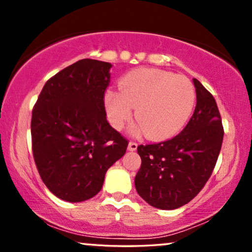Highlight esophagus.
Listing matches in <instances>:
<instances>
[{
	"label": "esophagus",
	"instance_id": "obj_1",
	"mask_svg": "<svg viewBox=\"0 0 252 252\" xmlns=\"http://www.w3.org/2000/svg\"><path fill=\"white\" fill-rule=\"evenodd\" d=\"M128 149L130 150V152H135V150L137 149V143L132 142V141H130L129 144H128Z\"/></svg>",
	"mask_w": 252,
	"mask_h": 252
}]
</instances>
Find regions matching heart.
Listing matches in <instances>:
<instances>
[{
	"label": "heart",
	"mask_w": 252,
	"mask_h": 252,
	"mask_svg": "<svg viewBox=\"0 0 252 252\" xmlns=\"http://www.w3.org/2000/svg\"><path fill=\"white\" fill-rule=\"evenodd\" d=\"M110 123L122 129L135 108L137 131L164 140L184 128L195 104V89L189 78L158 68H136L120 82V91L104 96Z\"/></svg>",
	"instance_id": "1"
}]
</instances>
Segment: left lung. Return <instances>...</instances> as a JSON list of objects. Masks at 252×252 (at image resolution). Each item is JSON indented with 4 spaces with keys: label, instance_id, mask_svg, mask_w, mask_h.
Instances as JSON below:
<instances>
[{
    "label": "left lung",
    "instance_id": "left-lung-1",
    "mask_svg": "<svg viewBox=\"0 0 252 252\" xmlns=\"http://www.w3.org/2000/svg\"><path fill=\"white\" fill-rule=\"evenodd\" d=\"M196 105L189 122L175 137L137 147L141 168L137 193L149 205L175 210L189 202L210 179L221 149L224 128L216 99L193 79Z\"/></svg>",
    "mask_w": 252,
    "mask_h": 252
}]
</instances>
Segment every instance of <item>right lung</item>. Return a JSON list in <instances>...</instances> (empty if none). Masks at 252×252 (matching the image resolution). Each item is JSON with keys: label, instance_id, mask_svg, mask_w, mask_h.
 <instances>
[{"label": "right lung", "instance_id": "1", "mask_svg": "<svg viewBox=\"0 0 252 252\" xmlns=\"http://www.w3.org/2000/svg\"><path fill=\"white\" fill-rule=\"evenodd\" d=\"M111 63L82 59L47 80L32 111V150L40 178L59 199L80 202L102 189L128 140L106 121Z\"/></svg>", "mask_w": 252, "mask_h": 252}]
</instances>
